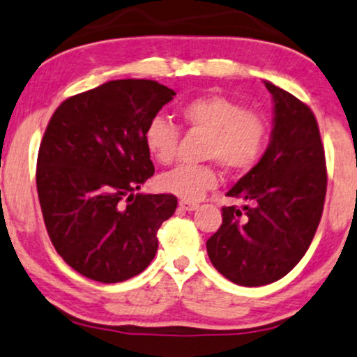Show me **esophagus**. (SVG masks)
<instances>
[{"instance_id": "34e87169", "label": "esophagus", "mask_w": 357, "mask_h": 357, "mask_svg": "<svg viewBox=\"0 0 357 357\" xmlns=\"http://www.w3.org/2000/svg\"><path fill=\"white\" fill-rule=\"evenodd\" d=\"M179 209L191 213V211H195V209H197V204L196 203H191V201L181 199V201H179Z\"/></svg>"}]
</instances>
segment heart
I'll return each instance as SVG.
<instances>
[{
  "instance_id": "1",
  "label": "heart",
  "mask_w": 357,
  "mask_h": 357,
  "mask_svg": "<svg viewBox=\"0 0 357 357\" xmlns=\"http://www.w3.org/2000/svg\"><path fill=\"white\" fill-rule=\"evenodd\" d=\"M179 116L188 130L208 135L204 158L216 160L227 171H246L263 154L268 136L264 118L231 98L221 94L192 98L181 106ZM143 137L153 160L160 165L174 161L179 146V128L169 119L154 116L146 124ZM158 186L184 201H197L218 186V174L209 165H181L162 173L158 178Z\"/></svg>"
}]
</instances>
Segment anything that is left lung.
<instances>
[{
	"label": "left lung",
	"instance_id": "left-lung-1",
	"mask_svg": "<svg viewBox=\"0 0 357 357\" xmlns=\"http://www.w3.org/2000/svg\"><path fill=\"white\" fill-rule=\"evenodd\" d=\"M274 119L259 162L227 191L243 211L222 208V225L206 243L214 268L234 284L256 287L284 278L306 255L323 214L324 148L309 106L269 81Z\"/></svg>",
	"mask_w": 357,
	"mask_h": 357
}]
</instances>
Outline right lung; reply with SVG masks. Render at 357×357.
I'll use <instances>...</instances> for the list:
<instances>
[{
	"label": "right lung",
	"mask_w": 357,
	"mask_h": 357,
	"mask_svg": "<svg viewBox=\"0 0 357 357\" xmlns=\"http://www.w3.org/2000/svg\"><path fill=\"white\" fill-rule=\"evenodd\" d=\"M174 94L151 79H116L51 116L36 169L43 220L64 263L93 281L143 273L176 211L173 195H135L154 174L144 128Z\"/></svg>",
	"instance_id": "1"
}]
</instances>
